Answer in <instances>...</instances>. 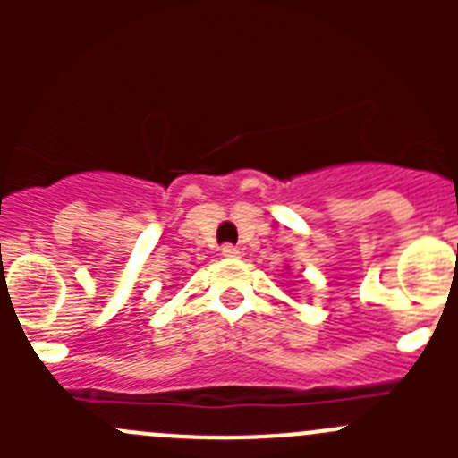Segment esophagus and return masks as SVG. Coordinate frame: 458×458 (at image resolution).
<instances>
[{
  "instance_id": "34e87169",
  "label": "esophagus",
  "mask_w": 458,
  "mask_h": 458,
  "mask_svg": "<svg viewBox=\"0 0 458 458\" xmlns=\"http://www.w3.org/2000/svg\"><path fill=\"white\" fill-rule=\"evenodd\" d=\"M221 255L228 257V259H237L242 252H239V248L233 246V243H225V246L221 248Z\"/></svg>"
}]
</instances>
